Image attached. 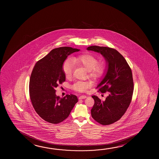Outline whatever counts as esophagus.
I'll return each instance as SVG.
<instances>
[{"instance_id": "obj_1", "label": "esophagus", "mask_w": 159, "mask_h": 159, "mask_svg": "<svg viewBox=\"0 0 159 159\" xmlns=\"http://www.w3.org/2000/svg\"><path fill=\"white\" fill-rule=\"evenodd\" d=\"M86 98V95H81V96L79 97V99H80H80H85Z\"/></svg>"}]
</instances>
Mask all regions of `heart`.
Segmentation results:
<instances>
[{
	"mask_svg": "<svg viewBox=\"0 0 159 159\" xmlns=\"http://www.w3.org/2000/svg\"><path fill=\"white\" fill-rule=\"evenodd\" d=\"M98 61L96 57L91 54L80 55L70 59H67L63 62L62 70L66 78L70 77L74 67V64L80 65L88 71L89 75L91 78L97 79L100 78L104 71V66L101 64H98ZM91 85L90 81H78L74 84L72 86L75 91H86Z\"/></svg>",
	"mask_w": 159,
	"mask_h": 159,
	"instance_id": "1",
	"label": "heart"
}]
</instances>
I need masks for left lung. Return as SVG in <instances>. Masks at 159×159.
<instances>
[{"label": "left lung", "instance_id": "left-lung-1", "mask_svg": "<svg viewBox=\"0 0 159 159\" xmlns=\"http://www.w3.org/2000/svg\"><path fill=\"white\" fill-rule=\"evenodd\" d=\"M86 49L100 53L107 61V73L96 88L102 93L107 92L109 95L104 101L95 95L92 96L95 102L91 114L100 124L110 125L122 117L131 102L134 91L131 69L116 50L95 45Z\"/></svg>", "mask_w": 159, "mask_h": 159}]
</instances>
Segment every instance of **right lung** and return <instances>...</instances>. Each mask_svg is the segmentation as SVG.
Listing matches in <instances>:
<instances>
[{
    "mask_svg": "<svg viewBox=\"0 0 159 159\" xmlns=\"http://www.w3.org/2000/svg\"><path fill=\"white\" fill-rule=\"evenodd\" d=\"M80 50L64 47L52 49L34 66L29 81V94L35 111L43 120L51 124H59L70 113L78 98L66 95L61 98L55 89L65 81L63 63L68 55Z\"/></svg>",
    "mask_w": 159,
    "mask_h": 159,
    "instance_id": "right-lung-1",
    "label": "right lung"
}]
</instances>
